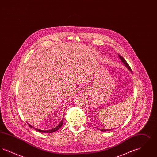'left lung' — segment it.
<instances>
[{"instance_id":"obj_1","label":"left lung","mask_w":157,"mask_h":157,"mask_svg":"<svg viewBox=\"0 0 157 157\" xmlns=\"http://www.w3.org/2000/svg\"><path fill=\"white\" fill-rule=\"evenodd\" d=\"M119 55V57H120V59L121 60V61L123 62V63H124V64L129 69V71H131V72H132V70H131V67H129V65H128V63H127V61L125 60V59H124L121 55ZM101 131H108V130H106V129H101Z\"/></svg>"}]
</instances>
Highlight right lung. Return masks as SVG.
Masks as SVG:
<instances>
[{
	"instance_id": "right-lung-1",
	"label": "right lung",
	"mask_w": 157,
	"mask_h": 157,
	"mask_svg": "<svg viewBox=\"0 0 157 157\" xmlns=\"http://www.w3.org/2000/svg\"><path fill=\"white\" fill-rule=\"evenodd\" d=\"M63 124V118L61 122H60V123L58 125V126H57V127H56V128H53V129H51V130H46V131H44V130H40V129H39L35 128L34 127H33L32 126H31L29 124H28V125H29V126L30 128H33V129L35 128V130H36V131H39V132H44V133H52V132H55L56 131L58 130V129H59L62 126Z\"/></svg>"
}]
</instances>
